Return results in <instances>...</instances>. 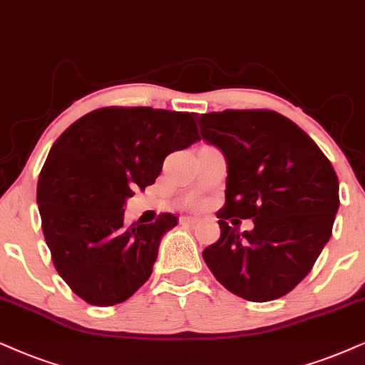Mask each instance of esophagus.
<instances>
[{"mask_svg":"<svg viewBox=\"0 0 365 365\" xmlns=\"http://www.w3.org/2000/svg\"><path fill=\"white\" fill-rule=\"evenodd\" d=\"M182 222H183V224H190V225H193V224L198 222V219H197V217H183Z\"/></svg>","mask_w":365,"mask_h":365,"instance_id":"1","label":"esophagus"}]
</instances>
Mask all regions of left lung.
<instances>
[{"label":"left lung","instance_id":"8db88e82","mask_svg":"<svg viewBox=\"0 0 365 365\" xmlns=\"http://www.w3.org/2000/svg\"><path fill=\"white\" fill-rule=\"evenodd\" d=\"M197 119L202 138L227 161L220 237L204 249V261L244 299L284 297L331 236L340 204L335 170L302 128L274 110L227 109ZM236 216L252 218L255 229L239 233Z\"/></svg>","mask_w":365,"mask_h":365}]
</instances>
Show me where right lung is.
<instances>
[{"mask_svg":"<svg viewBox=\"0 0 365 365\" xmlns=\"http://www.w3.org/2000/svg\"><path fill=\"white\" fill-rule=\"evenodd\" d=\"M200 140L190 113L101 108L53 143L36 187L41 230L55 269L96 307L126 302L148 281L161 237L177 217L124 222V204L153 185L170 153Z\"/></svg>","mask_w":365,"mask_h":365,"instance_id":"add662e5","label":"right lung"}]
</instances>
